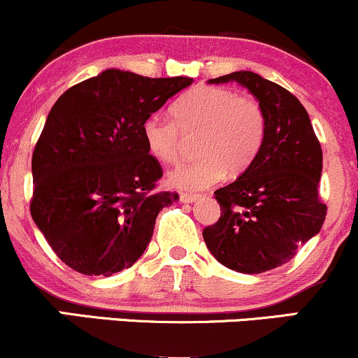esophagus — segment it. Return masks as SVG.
<instances>
[{"label":"esophagus","mask_w":358,"mask_h":358,"mask_svg":"<svg viewBox=\"0 0 358 358\" xmlns=\"http://www.w3.org/2000/svg\"><path fill=\"white\" fill-rule=\"evenodd\" d=\"M199 193H180V200L183 203H193L195 200H199Z\"/></svg>","instance_id":"1"}]
</instances>
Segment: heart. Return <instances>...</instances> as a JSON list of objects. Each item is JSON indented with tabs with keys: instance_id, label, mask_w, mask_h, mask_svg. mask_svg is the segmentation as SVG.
Listing matches in <instances>:
<instances>
[{
	"instance_id": "b5f03b06",
	"label": "heart",
	"mask_w": 358,
	"mask_h": 358,
	"mask_svg": "<svg viewBox=\"0 0 358 358\" xmlns=\"http://www.w3.org/2000/svg\"><path fill=\"white\" fill-rule=\"evenodd\" d=\"M173 121L150 117L143 138L150 155L173 165L182 156L183 136L199 134V158L175 168L168 183L182 190H203L224 178L225 171L239 175L254 162L266 138V113L248 96L231 89L200 85L188 90L171 108Z\"/></svg>"
}]
</instances>
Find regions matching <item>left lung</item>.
I'll return each instance as SVG.
<instances>
[{
  "instance_id": "8db88e82",
  "label": "left lung",
  "mask_w": 358,
  "mask_h": 358,
  "mask_svg": "<svg viewBox=\"0 0 358 358\" xmlns=\"http://www.w3.org/2000/svg\"><path fill=\"white\" fill-rule=\"evenodd\" d=\"M237 82L266 113V138L236 182L215 190L220 219L203 229L212 256L225 268L259 274L286 264L322 229L318 196L323 155L306 109L289 90L249 71L208 80Z\"/></svg>"
}]
</instances>
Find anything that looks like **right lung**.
Returning a JSON list of instances; mask_svg holds the SVG:
<instances>
[{"mask_svg": "<svg viewBox=\"0 0 358 358\" xmlns=\"http://www.w3.org/2000/svg\"><path fill=\"white\" fill-rule=\"evenodd\" d=\"M192 82L108 69L53 104L31 156L30 212L69 268L110 276L143 256L159 210L178 200L156 190L163 170L143 124Z\"/></svg>", "mask_w": 358, "mask_h": 358, "instance_id": "obj_1", "label": "right lung"}]
</instances>
